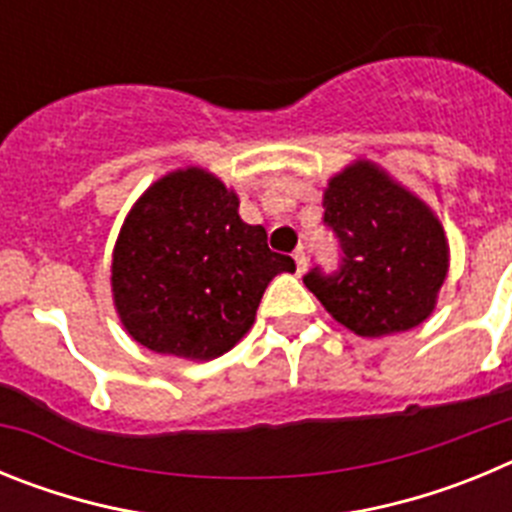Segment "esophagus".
Instances as JSON below:
<instances>
[{"instance_id": "34e87169", "label": "esophagus", "mask_w": 512, "mask_h": 512, "mask_svg": "<svg viewBox=\"0 0 512 512\" xmlns=\"http://www.w3.org/2000/svg\"><path fill=\"white\" fill-rule=\"evenodd\" d=\"M295 264H297V274H305V269H307L305 248H297V251H295Z\"/></svg>"}]
</instances>
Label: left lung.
I'll return each instance as SVG.
<instances>
[{
	"label": "left lung",
	"instance_id": "1",
	"mask_svg": "<svg viewBox=\"0 0 512 512\" xmlns=\"http://www.w3.org/2000/svg\"><path fill=\"white\" fill-rule=\"evenodd\" d=\"M323 207L343 266L333 277L312 269L305 287L333 320L356 336L382 338L431 318L449 274L436 212L366 158L330 176Z\"/></svg>",
	"mask_w": 512,
	"mask_h": 512
}]
</instances>
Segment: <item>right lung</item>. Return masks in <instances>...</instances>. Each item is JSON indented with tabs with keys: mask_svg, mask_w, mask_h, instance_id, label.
I'll use <instances>...</instances> for the list:
<instances>
[{
	"mask_svg": "<svg viewBox=\"0 0 512 512\" xmlns=\"http://www.w3.org/2000/svg\"><path fill=\"white\" fill-rule=\"evenodd\" d=\"M238 194L200 166L169 171L130 207L112 251V302L128 336L187 361L251 330L264 289L295 261L243 223Z\"/></svg>",
	"mask_w": 512,
	"mask_h": 512,
	"instance_id": "obj_1",
	"label": "right lung"
}]
</instances>
